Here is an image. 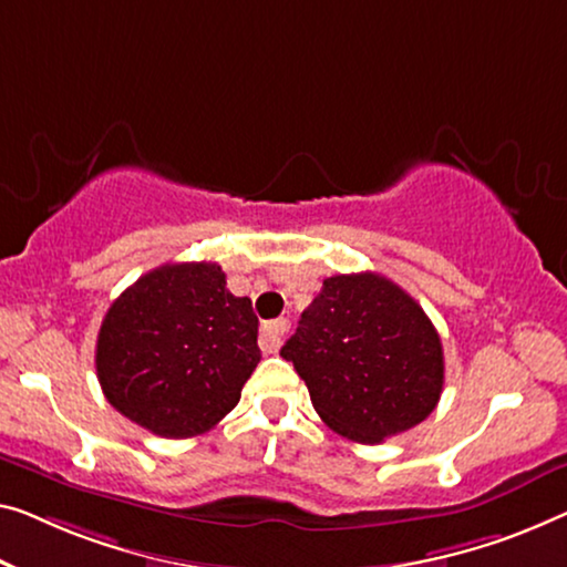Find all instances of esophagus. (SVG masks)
<instances>
[{
	"label": "esophagus",
	"mask_w": 567,
	"mask_h": 567,
	"mask_svg": "<svg viewBox=\"0 0 567 567\" xmlns=\"http://www.w3.org/2000/svg\"><path fill=\"white\" fill-rule=\"evenodd\" d=\"M287 328H290V320H272V323H267L261 328V336H259V346L265 353H275L277 349L282 346V338L287 333Z\"/></svg>",
	"instance_id": "34e87169"
}]
</instances>
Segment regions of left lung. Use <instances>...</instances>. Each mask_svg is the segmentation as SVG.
<instances>
[{
    "instance_id": "1",
    "label": "left lung",
    "mask_w": 567,
    "mask_h": 567,
    "mask_svg": "<svg viewBox=\"0 0 567 567\" xmlns=\"http://www.w3.org/2000/svg\"><path fill=\"white\" fill-rule=\"evenodd\" d=\"M320 420L357 443L420 425L441 400L443 343L400 285L374 272L336 275L282 346Z\"/></svg>"
}]
</instances>
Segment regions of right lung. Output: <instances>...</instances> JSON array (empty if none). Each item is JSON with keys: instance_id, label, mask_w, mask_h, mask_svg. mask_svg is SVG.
<instances>
[{"instance_id": "add662e5", "label": "right lung", "mask_w": 567, "mask_h": 567, "mask_svg": "<svg viewBox=\"0 0 567 567\" xmlns=\"http://www.w3.org/2000/svg\"><path fill=\"white\" fill-rule=\"evenodd\" d=\"M259 320L226 290L216 261L142 275L112 302L96 341L109 404L159 437L206 433L236 408L257 369Z\"/></svg>"}]
</instances>
